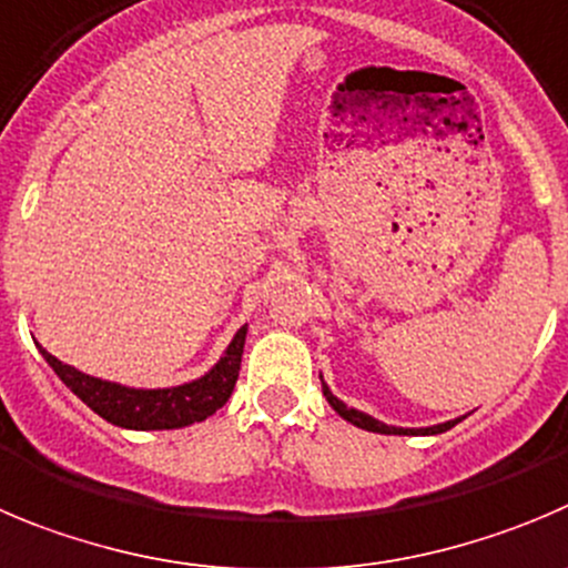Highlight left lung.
Here are the masks:
<instances>
[{
  "label": "left lung",
  "mask_w": 568,
  "mask_h": 568,
  "mask_svg": "<svg viewBox=\"0 0 568 568\" xmlns=\"http://www.w3.org/2000/svg\"><path fill=\"white\" fill-rule=\"evenodd\" d=\"M322 392H325L327 404H331L333 409H336L338 415L344 417V420L353 423V426H358V428H364V432H378V434H443V432H448V428L457 426V423H459V420H448V423H439V426H428V428H397V426H386V423L375 420V417L364 415V412H358V409H349L347 404H342V400H338V397L333 395L331 386H327L325 381H322Z\"/></svg>",
  "instance_id": "obj_1"
}]
</instances>
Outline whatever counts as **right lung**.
Wrapping results in <instances>:
<instances>
[{"label": "right lung", "mask_w": 568, "mask_h": 568, "mask_svg": "<svg viewBox=\"0 0 568 568\" xmlns=\"http://www.w3.org/2000/svg\"><path fill=\"white\" fill-rule=\"evenodd\" d=\"M243 344H246V325L235 333L221 362L210 373L190 384L168 386V389H131L114 381L94 378L58 362L41 344L39 349L58 378L103 420L120 428H134V432H156V428H182L206 420L230 400L237 373H241Z\"/></svg>", "instance_id": "add662e5"}]
</instances>
